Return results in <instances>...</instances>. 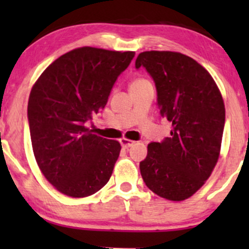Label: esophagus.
<instances>
[{
  "instance_id": "34e87169",
  "label": "esophagus",
  "mask_w": 249,
  "mask_h": 249,
  "mask_svg": "<svg viewBox=\"0 0 249 249\" xmlns=\"http://www.w3.org/2000/svg\"><path fill=\"white\" fill-rule=\"evenodd\" d=\"M121 144L124 148H128V147L132 146V145L134 144V142L130 141V139H127V138H122L121 139Z\"/></svg>"
}]
</instances>
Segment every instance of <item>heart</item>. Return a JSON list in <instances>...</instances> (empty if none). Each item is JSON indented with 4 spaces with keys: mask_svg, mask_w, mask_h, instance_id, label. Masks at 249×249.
<instances>
[{
    "mask_svg": "<svg viewBox=\"0 0 249 249\" xmlns=\"http://www.w3.org/2000/svg\"><path fill=\"white\" fill-rule=\"evenodd\" d=\"M145 83H148L147 79H145V78H137V79H134L132 83H131V87H137V85L145 84Z\"/></svg>",
    "mask_w": 249,
    "mask_h": 249,
    "instance_id": "obj_1",
    "label": "heart"
}]
</instances>
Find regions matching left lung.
<instances>
[{"label":"left lung","instance_id":"8db88e82","mask_svg":"<svg viewBox=\"0 0 249 249\" xmlns=\"http://www.w3.org/2000/svg\"><path fill=\"white\" fill-rule=\"evenodd\" d=\"M152 76L160 116L172 123L171 137L151 142L141 161L145 185L161 198L182 201L202 187L220 156L225 104L202 65L176 51H144L136 68Z\"/></svg>","mask_w":249,"mask_h":249}]
</instances>
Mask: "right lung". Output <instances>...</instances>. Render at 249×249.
<instances>
[{"label":"right lung","mask_w":249,"mask_h":249,"mask_svg":"<svg viewBox=\"0 0 249 249\" xmlns=\"http://www.w3.org/2000/svg\"><path fill=\"white\" fill-rule=\"evenodd\" d=\"M133 57V51L77 48L51 63L33 85L28 119L34 156L58 192L85 198L107 184L122 146L85 124L104 108Z\"/></svg>","instance_id":"right-lung-1"}]
</instances>
